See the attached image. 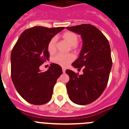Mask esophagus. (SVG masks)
<instances>
[{
	"mask_svg": "<svg viewBox=\"0 0 129 129\" xmlns=\"http://www.w3.org/2000/svg\"><path fill=\"white\" fill-rule=\"evenodd\" d=\"M65 71H66V68H62V72L65 73Z\"/></svg>",
	"mask_w": 129,
	"mask_h": 129,
	"instance_id": "obj_1",
	"label": "esophagus"
}]
</instances>
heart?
<instances>
[{"label": "heart", "instance_id": "heart-1", "mask_svg": "<svg viewBox=\"0 0 129 129\" xmlns=\"http://www.w3.org/2000/svg\"><path fill=\"white\" fill-rule=\"evenodd\" d=\"M62 37L71 45V47L73 50H76L77 48L78 37L75 33L72 31H66L62 35ZM56 43L57 39L55 37H53L49 41L48 43V51L51 54L54 53L56 51ZM74 59V55L72 53H67V54L58 53L53 57V61L57 64L64 67L72 62Z\"/></svg>", "mask_w": 129, "mask_h": 129}]
</instances>
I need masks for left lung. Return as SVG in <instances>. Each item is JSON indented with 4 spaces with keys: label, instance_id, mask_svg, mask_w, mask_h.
I'll list each match as a JSON object with an SVG mask.
<instances>
[{
    "label": "left lung",
    "instance_id": "obj_1",
    "mask_svg": "<svg viewBox=\"0 0 129 129\" xmlns=\"http://www.w3.org/2000/svg\"><path fill=\"white\" fill-rule=\"evenodd\" d=\"M68 30L81 35L83 47L78 59L72 66L83 74L66 70L70 77L67 83L69 98L80 105L96 100L105 89L109 81L112 61L110 44L99 29L90 24L67 27Z\"/></svg>",
    "mask_w": 129,
    "mask_h": 129
}]
</instances>
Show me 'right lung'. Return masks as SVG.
Segmentation results:
<instances>
[{"instance_id":"add662e5","label":"right lung","mask_w":129,"mask_h":129,"mask_svg":"<svg viewBox=\"0 0 129 129\" xmlns=\"http://www.w3.org/2000/svg\"><path fill=\"white\" fill-rule=\"evenodd\" d=\"M64 28L34 26L27 29L12 49L11 79L20 96L31 104H45L52 98L54 85L62 74V68L52 63L47 71L42 72L39 67L49 60V41Z\"/></svg>"}]
</instances>
